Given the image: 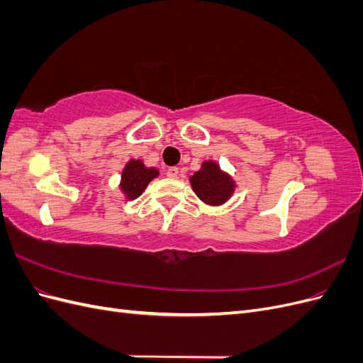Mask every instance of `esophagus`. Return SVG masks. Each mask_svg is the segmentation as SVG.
Masks as SVG:
<instances>
[{
    "instance_id": "34e87169",
    "label": "esophagus",
    "mask_w": 363,
    "mask_h": 363,
    "mask_svg": "<svg viewBox=\"0 0 363 363\" xmlns=\"http://www.w3.org/2000/svg\"><path fill=\"white\" fill-rule=\"evenodd\" d=\"M167 175H168L169 179H177L179 177V168H175V167L168 168L167 169Z\"/></svg>"
}]
</instances>
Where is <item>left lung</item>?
Masks as SVG:
<instances>
[{"label": "left lung", "mask_w": 363, "mask_h": 363, "mask_svg": "<svg viewBox=\"0 0 363 363\" xmlns=\"http://www.w3.org/2000/svg\"><path fill=\"white\" fill-rule=\"evenodd\" d=\"M192 191L207 206H223L236 191V180L215 160H204L189 177Z\"/></svg>", "instance_id": "8db88e82"}]
</instances>
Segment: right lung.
Instances as JSON below:
<instances>
[{
  "mask_svg": "<svg viewBox=\"0 0 363 363\" xmlns=\"http://www.w3.org/2000/svg\"><path fill=\"white\" fill-rule=\"evenodd\" d=\"M159 169L155 167H145L140 159H130L121 172L119 191L123 194L124 200H136L147 189L151 180L159 177Z\"/></svg>",
  "mask_w": 363,
  "mask_h": 363,
  "instance_id": "right-lung-1",
  "label": "right lung"
}]
</instances>
